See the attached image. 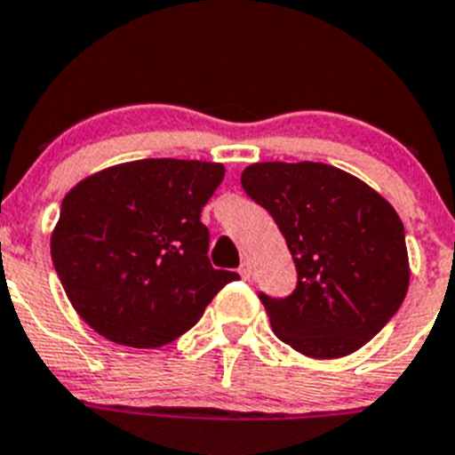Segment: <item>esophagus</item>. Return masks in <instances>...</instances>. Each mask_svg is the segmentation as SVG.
Here are the masks:
<instances>
[{
    "instance_id": "34e87169",
    "label": "esophagus",
    "mask_w": 455,
    "mask_h": 455,
    "mask_svg": "<svg viewBox=\"0 0 455 455\" xmlns=\"http://www.w3.org/2000/svg\"><path fill=\"white\" fill-rule=\"evenodd\" d=\"M237 271H240V275H242V278H244V280H249V278H251V271H253L251 262H249V260H244V262H242V265H240V269H237Z\"/></svg>"
}]
</instances>
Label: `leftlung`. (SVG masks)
<instances>
[{
    "instance_id": "obj_1",
    "label": "left lung",
    "mask_w": 455,
    "mask_h": 455,
    "mask_svg": "<svg viewBox=\"0 0 455 455\" xmlns=\"http://www.w3.org/2000/svg\"><path fill=\"white\" fill-rule=\"evenodd\" d=\"M240 181L278 224L299 274L285 299L260 291L275 337L314 359L366 346L409 290L404 224L395 208L362 180L314 161L253 164Z\"/></svg>"
}]
</instances>
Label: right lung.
Segmentation results:
<instances>
[{
    "instance_id": "add662e5",
    "label": "right lung",
    "mask_w": 455,
    "mask_h": 455,
    "mask_svg": "<svg viewBox=\"0 0 455 455\" xmlns=\"http://www.w3.org/2000/svg\"><path fill=\"white\" fill-rule=\"evenodd\" d=\"M222 164L141 159L100 170L62 199L51 260L76 312L100 337L159 347L188 332L240 275L213 269L202 208Z\"/></svg>"
}]
</instances>
